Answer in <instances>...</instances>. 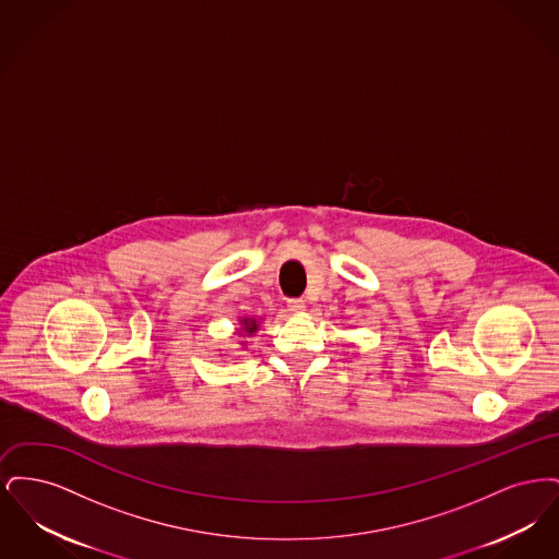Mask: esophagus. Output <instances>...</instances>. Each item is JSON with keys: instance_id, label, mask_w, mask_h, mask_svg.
I'll return each mask as SVG.
<instances>
[{"instance_id": "34e87169", "label": "esophagus", "mask_w": 559, "mask_h": 559, "mask_svg": "<svg viewBox=\"0 0 559 559\" xmlns=\"http://www.w3.org/2000/svg\"><path fill=\"white\" fill-rule=\"evenodd\" d=\"M287 306H289L292 312H301V310L306 308V301H304L301 297H292V299L287 301Z\"/></svg>"}]
</instances>
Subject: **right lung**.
Instances as JSON below:
<instances>
[{
    "mask_svg": "<svg viewBox=\"0 0 559 559\" xmlns=\"http://www.w3.org/2000/svg\"><path fill=\"white\" fill-rule=\"evenodd\" d=\"M242 329H245V333H255V329H258V322L253 319L242 320Z\"/></svg>",
    "mask_w": 559,
    "mask_h": 559,
    "instance_id": "add662e5",
    "label": "right lung"
}]
</instances>
